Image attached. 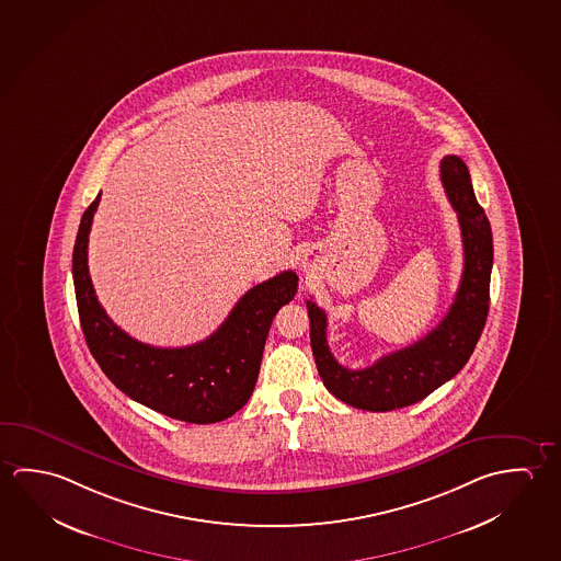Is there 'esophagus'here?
Returning a JSON list of instances; mask_svg holds the SVG:
<instances>
[{
  "label": "esophagus",
  "instance_id": "esophagus-1",
  "mask_svg": "<svg viewBox=\"0 0 561 561\" xmlns=\"http://www.w3.org/2000/svg\"><path fill=\"white\" fill-rule=\"evenodd\" d=\"M301 267H304V272H309V270H311V266H309V262H307V260L301 262Z\"/></svg>",
  "mask_w": 561,
  "mask_h": 561
}]
</instances>
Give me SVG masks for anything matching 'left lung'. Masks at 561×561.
Listing matches in <instances>:
<instances>
[{"mask_svg": "<svg viewBox=\"0 0 561 561\" xmlns=\"http://www.w3.org/2000/svg\"><path fill=\"white\" fill-rule=\"evenodd\" d=\"M440 180L451 207L458 213L463 242V272L450 311L434 331L411 346L377 359L374 366H340L327 342V314L307 301L311 321V348L322 383L342 403L362 411L386 413L423 401L450 381L473 354L489 312V282L493 267V234L473 193L466 162L442 158Z\"/></svg>", "mask_w": 561, "mask_h": 561, "instance_id": "left-lung-1", "label": "left lung"}]
</instances>
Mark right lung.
I'll list each match as a JSON object with an SVG mask.
<instances>
[{
  "mask_svg": "<svg viewBox=\"0 0 561 561\" xmlns=\"http://www.w3.org/2000/svg\"><path fill=\"white\" fill-rule=\"evenodd\" d=\"M100 195L83 211L75 254L76 304L83 336L103 374L125 396L184 423L229 419L256 386L267 331L276 312L297 294L291 270L257 284L240 297L209 339L184 348H157L129 336L103 311L88 270V237Z\"/></svg>",
  "mask_w": 561,
  "mask_h": 561,
  "instance_id": "add662e5",
  "label": "right lung"
}]
</instances>
